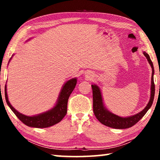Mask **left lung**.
<instances>
[{
	"label": "left lung",
	"instance_id": "obj_1",
	"mask_svg": "<svg viewBox=\"0 0 160 160\" xmlns=\"http://www.w3.org/2000/svg\"><path fill=\"white\" fill-rule=\"evenodd\" d=\"M143 54L148 59V63H150V66L152 70V82H151V94L150 99L149 101L147 106L145 107V109L141 112L136 113V114L132 115L128 117H121L117 115L114 114L109 111H108L106 107H104V103H103L102 97L99 87L97 85H92V95H93V112L96 118L98 119L100 123H102L104 125L109 126L110 128H117V129H125L130 128L134 126L135 123H137L141 119L144 115L147 113L149 109L151 107L152 104L154 97H155V83H154V67L152 62L150 58V56L144 51Z\"/></svg>",
	"mask_w": 160,
	"mask_h": 160
}]
</instances>
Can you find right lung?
<instances>
[{
	"mask_svg": "<svg viewBox=\"0 0 160 160\" xmlns=\"http://www.w3.org/2000/svg\"><path fill=\"white\" fill-rule=\"evenodd\" d=\"M11 59V58H10ZM77 84V78H72L64 84L59 94L57 102L52 109L40 114L32 116L24 115L18 112L8 101L6 85L5 87V97L8 105L16 116L26 126L33 128H48L58 123L67 113L68 100Z\"/></svg>",
	"mask_w": 160,
	"mask_h": 160,
	"instance_id": "obj_1",
	"label": "right lung"
}]
</instances>
